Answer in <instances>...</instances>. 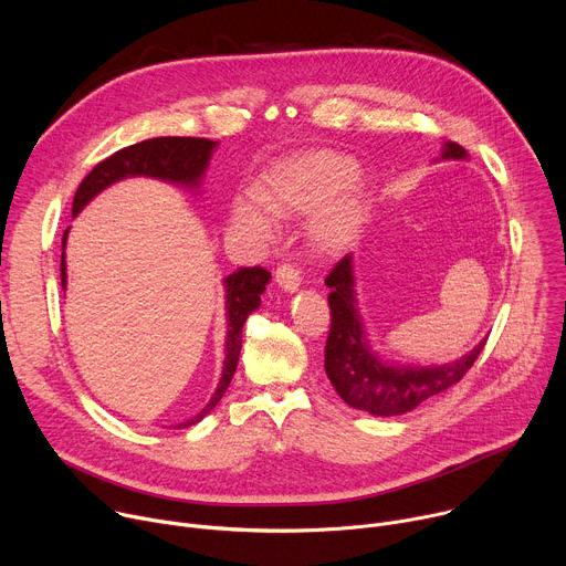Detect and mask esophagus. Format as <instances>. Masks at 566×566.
<instances>
[{
	"instance_id": "34e87169",
	"label": "esophagus",
	"mask_w": 566,
	"mask_h": 566,
	"mask_svg": "<svg viewBox=\"0 0 566 566\" xmlns=\"http://www.w3.org/2000/svg\"><path fill=\"white\" fill-rule=\"evenodd\" d=\"M275 282L286 291V293H295L300 289V271L291 264H280L277 271H275Z\"/></svg>"
}]
</instances>
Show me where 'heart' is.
I'll use <instances>...</instances> for the list:
<instances>
[{
	"label": "heart",
	"mask_w": 566,
	"mask_h": 566,
	"mask_svg": "<svg viewBox=\"0 0 566 566\" xmlns=\"http://www.w3.org/2000/svg\"><path fill=\"white\" fill-rule=\"evenodd\" d=\"M356 177V164L334 151H315L286 160L255 188L253 197H239L232 206L237 221L269 232L273 217L311 214L308 234L319 253L349 249L367 219V192Z\"/></svg>",
	"instance_id": "b5f03b06"
}]
</instances>
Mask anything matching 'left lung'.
Instances as JSON below:
<instances>
[{
    "label": "left lung",
    "instance_id": "obj_1",
    "mask_svg": "<svg viewBox=\"0 0 566 566\" xmlns=\"http://www.w3.org/2000/svg\"><path fill=\"white\" fill-rule=\"evenodd\" d=\"M443 160L468 158L457 143L443 145ZM325 284L332 289V332L325 347V369L338 396L354 410L374 417H398L412 412L428 398L459 382L481 354L486 338L465 356L446 365H396L382 360L367 338V329L358 311L354 258L345 255Z\"/></svg>",
    "mask_w": 566,
    "mask_h": 566
}]
</instances>
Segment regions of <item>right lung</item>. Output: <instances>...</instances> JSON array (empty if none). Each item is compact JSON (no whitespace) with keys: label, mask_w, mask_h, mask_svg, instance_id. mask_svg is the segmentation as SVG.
I'll return each mask as SVG.
<instances>
[{"label":"right lung","mask_w":566,"mask_h":566,"mask_svg":"<svg viewBox=\"0 0 566 566\" xmlns=\"http://www.w3.org/2000/svg\"><path fill=\"white\" fill-rule=\"evenodd\" d=\"M217 145H219L217 140L192 138V136H160V138H147L143 143L129 145L112 154L109 158L101 160V164L83 179V184H80V188L75 190L71 212L75 217L105 188L132 177H149V179L175 184L181 188L199 190ZM66 234H69V228L64 230V237H62V260H60L62 289H66V262H64ZM269 280H271V273L260 266L239 269L223 280L228 334H226V360H223L221 380L212 398L208 400V406L197 417L181 423L179 428L199 423L210 410L217 408V402L226 394L239 363L241 329H244L247 317L260 306L262 302L260 295L266 291Z\"/></svg>","instance_id":"add662e5"}]
</instances>
